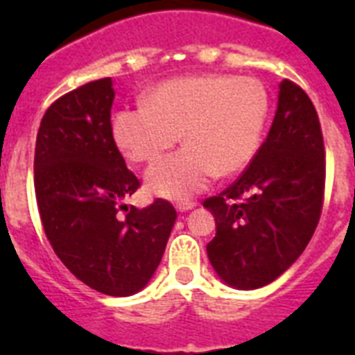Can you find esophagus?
<instances>
[{"instance_id":"34e87169","label":"esophagus","mask_w":355,"mask_h":355,"mask_svg":"<svg viewBox=\"0 0 355 355\" xmlns=\"http://www.w3.org/2000/svg\"><path fill=\"white\" fill-rule=\"evenodd\" d=\"M177 210L178 211H188L191 210V208H195L197 206V202L195 200H177Z\"/></svg>"}]
</instances>
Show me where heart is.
I'll return each mask as SVG.
<instances>
[{"label":"heart","mask_w":355,"mask_h":355,"mask_svg":"<svg viewBox=\"0 0 355 355\" xmlns=\"http://www.w3.org/2000/svg\"><path fill=\"white\" fill-rule=\"evenodd\" d=\"M269 114L261 80L232 75H197L167 80L145 99L114 116L112 132L134 164H155L178 141L186 147L147 173V188L164 197H188L219 175L248 166Z\"/></svg>","instance_id":"obj_1"}]
</instances>
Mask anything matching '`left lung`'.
Masks as SVG:
<instances>
[{"mask_svg":"<svg viewBox=\"0 0 355 355\" xmlns=\"http://www.w3.org/2000/svg\"><path fill=\"white\" fill-rule=\"evenodd\" d=\"M324 155L313 103L284 79L261 147L227 189L205 200L217 225L208 258L228 286H267L304 252L324 202Z\"/></svg>","mask_w":355,"mask_h":355,"instance_id":"left-lung-1","label":"left lung"}]
</instances>
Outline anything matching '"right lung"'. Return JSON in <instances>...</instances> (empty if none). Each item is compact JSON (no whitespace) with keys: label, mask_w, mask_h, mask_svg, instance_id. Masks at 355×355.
Returning <instances> with one entry per match:
<instances>
[{"label":"right lung","mask_w":355,"mask_h":355,"mask_svg":"<svg viewBox=\"0 0 355 355\" xmlns=\"http://www.w3.org/2000/svg\"><path fill=\"white\" fill-rule=\"evenodd\" d=\"M112 79L92 80L51 103L36 134L35 193L53 250L92 289L128 297L155 275L177 210L166 199L123 205L138 177L112 132Z\"/></svg>","instance_id":"right-lung-1"}]
</instances>
